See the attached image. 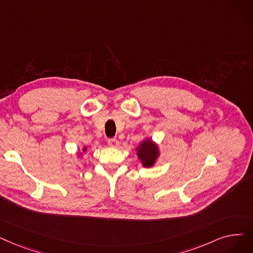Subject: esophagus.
I'll return each mask as SVG.
<instances>
[{"mask_svg": "<svg viewBox=\"0 0 253 253\" xmlns=\"http://www.w3.org/2000/svg\"><path fill=\"white\" fill-rule=\"evenodd\" d=\"M107 144L111 147H117L118 146V140L116 138H108Z\"/></svg>", "mask_w": 253, "mask_h": 253, "instance_id": "obj_1", "label": "esophagus"}]
</instances>
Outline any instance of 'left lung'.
Segmentation results:
<instances>
[{"label":"left lung","mask_w":253,"mask_h":253,"mask_svg":"<svg viewBox=\"0 0 253 253\" xmlns=\"http://www.w3.org/2000/svg\"><path fill=\"white\" fill-rule=\"evenodd\" d=\"M137 156L141 160L142 164H144V167L150 168L158 157V149L155 144H153L152 140L148 139L139 146Z\"/></svg>","instance_id":"obj_1"}]
</instances>
